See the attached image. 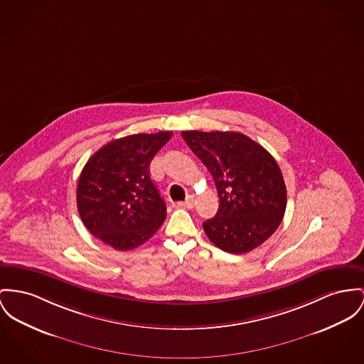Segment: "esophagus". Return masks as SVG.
I'll return each mask as SVG.
<instances>
[{"label":"esophagus","instance_id":"1","mask_svg":"<svg viewBox=\"0 0 364 364\" xmlns=\"http://www.w3.org/2000/svg\"><path fill=\"white\" fill-rule=\"evenodd\" d=\"M178 205H179V207H182V208H193V196H188V197H186V200H185V201H181V203H178Z\"/></svg>","mask_w":364,"mask_h":364}]
</instances>
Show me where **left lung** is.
Masks as SVG:
<instances>
[{
  "mask_svg": "<svg viewBox=\"0 0 364 364\" xmlns=\"http://www.w3.org/2000/svg\"><path fill=\"white\" fill-rule=\"evenodd\" d=\"M182 136L218 191V213L203 223L207 237L230 254L267 242L287 205L286 183L272 154L240 132L183 131Z\"/></svg>",
  "mask_w": 364,
  "mask_h": 364,
  "instance_id": "8db88e82",
  "label": "left lung"
}]
</instances>
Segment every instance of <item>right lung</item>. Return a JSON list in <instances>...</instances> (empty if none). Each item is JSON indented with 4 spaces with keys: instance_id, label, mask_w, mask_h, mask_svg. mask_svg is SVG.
<instances>
[{
    "instance_id": "add662e5",
    "label": "right lung",
    "mask_w": 364,
    "mask_h": 364,
    "mask_svg": "<svg viewBox=\"0 0 364 364\" xmlns=\"http://www.w3.org/2000/svg\"><path fill=\"white\" fill-rule=\"evenodd\" d=\"M171 136L170 131L124 136L100 147L87 161L78 178L77 208L91 235L128 251L159 230L167 208L149 166Z\"/></svg>"
}]
</instances>
